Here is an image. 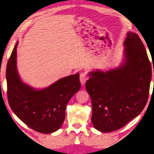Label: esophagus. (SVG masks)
I'll use <instances>...</instances> for the list:
<instances>
[{
  "mask_svg": "<svg viewBox=\"0 0 154 154\" xmlns=\"http://www.w3.org/2000/svg\"><path fill=\"white\" fill-rule=\"evenodd\" d=\"M88 75L85 72H83L80 74V82L82 85H84L85 83L88 80Z\"/></svg>",
  "mask_w": 154,
  "mask_h": 154,
  "instance_id": "obj_1",
  "label": "esophagus"
}]
</instances>
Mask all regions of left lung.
I'll return each instance as SVG.
<instances>
[{"label": "left lung", "instance_id": "8db88e82", "mask_svg": "<svg viewBox=\"0 0 154 154\" xmlns=\"http://www.w3.org/2000/svg\"><path fill=\"white\" fill-rule=\"evenodd\" d=\"M124 45L120 66L90 72L85 83L92 100L93 126L103 132L118 130L136 118L149 97L152 66L145 46L132 32L127 33Z\"/></svg>", "mask_w": 154, "mask_h": 154}]
</instances>
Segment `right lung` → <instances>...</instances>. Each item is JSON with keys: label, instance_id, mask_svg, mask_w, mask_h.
<instances>
[{"label": "right lung", "instance_id": "1", "mask_svg": "<svg viewBox=\"0 0 154 154\" xmlns=\"http://www.w3.org/2000/svg\"><path fill=\"white\" fill-rule=\"evenodd\" d=\"M15 44L7 62L6 79L9 106L17 118L28 127L41 133L58 130L65 119V109L70 99L79 90V74L63 77L42 90L23 83L16 65Z\"/></svg>", "mask_w": 154, "mask_h": 154}]
</instances>
